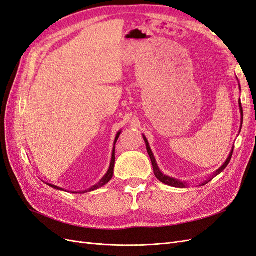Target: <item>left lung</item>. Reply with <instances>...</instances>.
<instances>
[{"label": "left lung", "mask_w": 256, "mask_h": 256, "mask_svg": "<svg viewBox=\"0 0 256 256\" xmlns=\"http://www.w3.org/2000/svg\"><path fill=\"white\" fill-rule=\"evenodd\" d=\"M239 90H240V84H239ZM239 108H240V114H242V126L244 112H242V102H240V99H239ZM143 138H144L145 144H146V150H147V152H148L150 157V160H152V168H154V176H156L161 182H164V184H168V186H171V187H175V188H184L186 186H187V182H180V180H175V178H172V177H170V176H166V175H164V173H162V172L160 171V168H159V166H158V164H157V162H156V159H154V154H152V150H150V147L148 141H147V138H146V136H143ZM233 152H234V147H233V150H232V152H230V156L228 157L226 161L224 162V164H223V166H222L218 170V171H216L212 176L209 177L208 180H207L205 182H203V184H202V186H203V184H207V182H209L210 180H214V177H216V175L220 174L221 172H223V170L226 168L228 166V164H230V158H232V154H233Z\"/></svg>", "instance_id": "obj_1"}]
</instances>
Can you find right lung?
I'll return each mask as SVG.
<instances>
[{"label":"right lung","mask_w":256,"mask_h":256,"mask_svg":"<svg viewBox=\"0 0 256 256\" xmlns=\"http://www.w3.org/2000/svg\"><path fill=\"white\" fill-rule=\"evenodd\" d=\"M120 134V131H118V134H116V136H115L114 145L116 144V142H118ZM114 164H115V146L113 147V150H112V158H111V164H110V168H109V170H108L106 174V175H104V176L102 178V180H100V182H99L98 184H96L95 186H92V187H90V189H88V190H84V191H79V192H74H74H72V193H85V192H90V191H94V190H96V189H98V188H100V187H102V186H104L106 184L109 182L111 180V178L113 177ZM49 184L50 187H52V188H54V189H56V190H62V191H64V189H62V188L58 187V186H54V184ZM65 191H66V190H65Z\"/></svg>","instance_id":"add662e5"}]
</instances>
